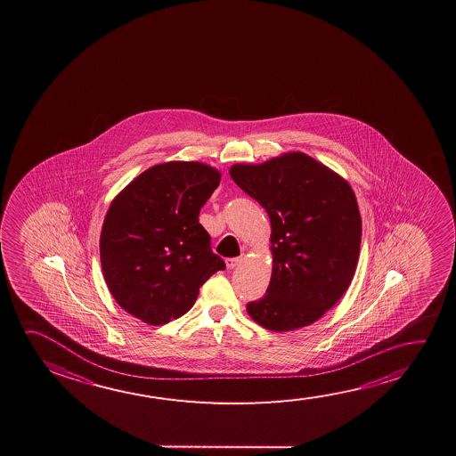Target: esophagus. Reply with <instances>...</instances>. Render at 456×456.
I'll return each mask as SVG.
<instances>
[{"label":"esophagus","mask_w":456,"mask_h":456,"mask_svg":"<svg viewBox=\"0 0 456 456\" xmlns=\"http://www.w3.org/2000/svg\"><path fill=\"white\" fill-rule=\"evenodd\" d=\"M241 261H243L241 256L240 257H229V259H225V265H227V269H235Z\"/></svg>","instance_id":"34e87169"}]
</instances>
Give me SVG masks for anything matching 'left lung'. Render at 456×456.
<instances>
[{
    "label": "left lung",
    "mask_w": 456,
    "mask_h": 456,
    "mask_svg": "<svg viewBox=\"0 0 456 456\" xmlns=\"http://www.w3.org/2000/svg\"><path fill=\"white\" fill-rule=\"evenodd\" d=\"M231 176L272 224L273 272L248 314L276 332L312 324L344 296L358 264L361 215L350 184L302 152L233 165Z\"/></svg>",
    "instance_id": "8db88e82"
}]
</instances>
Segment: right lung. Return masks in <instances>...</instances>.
Wrapping results in <instances>:
<instances>
[{"label": "right lung", "mask_w": 456, "mask_h": 456, "mask_svg": "<svg viewBox=\"0 0 456 456\" xmlns=\"http://www.w3.org/2000/svg\"><path fill=\"white\" fill-rule=\"evenodd\" d=\"M221 175L200 162H167L136 176L106 213L100 257L112 297L159 326L187 314L225 264L199 213Z\"/></svg>", "instance_id": "add662e5"}]
</instances>
